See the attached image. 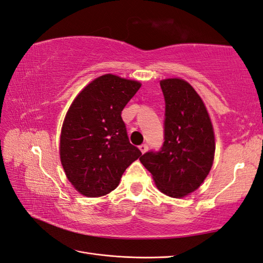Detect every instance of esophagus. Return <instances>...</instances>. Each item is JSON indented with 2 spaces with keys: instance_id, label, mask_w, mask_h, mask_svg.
I'll list each match as a JSON object with an SVG mask.
<instances>
[{
  "instance_id": "obj_1",
  "label": "esophagus",
  "mask_w": 263,
  "mask_h": 263,
  "mask_svg": "<svg viewBox=\"0 0 263 263\" xmlns=\"http://www.w3.org/2000/svg\"><path fill=\"white\" fill-rule=\"evenodd\" d=\"M139 149L141 150V152L142 154H144V152H146V150H148V144H145V143H143V144H141L139 146Z\"/></svg>"
}]
</instances>
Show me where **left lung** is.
<instances>
[{"label":"left lung","instance_id":"1","mask_svg":"<svg viewBox=\"0 0 263 263\" xmlns=\"http://www.w3.org/2000/svg\"><path fill=\"white\" fill-rule=\"evenodd\" d=\"M164 97L163 143L140 161L159 191L179 198L193 193L209 175L214 160L213 125L203 101L184 79L160 82Z\"/></svg>","mask_w":263,"mask_h":263}]
</instances>
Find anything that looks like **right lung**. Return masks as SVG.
<instances>
[{"instance_id": "1", "label": "right lung", "mask_w": 263, "mask_h": 263, "mask_svg": "<svg viewBox=\"0 0 263 263\" xmlns=\"http://www.w3.org/2000/svg\"><path fill=\"white\" fill-rule=\"evenodd\" d=\"M141 84L112 74L88 84L72 102L60 136V160L81 194L100 197L118 187L141 156L130 143L121 113Z\"/></svg>"}]
</instances>
